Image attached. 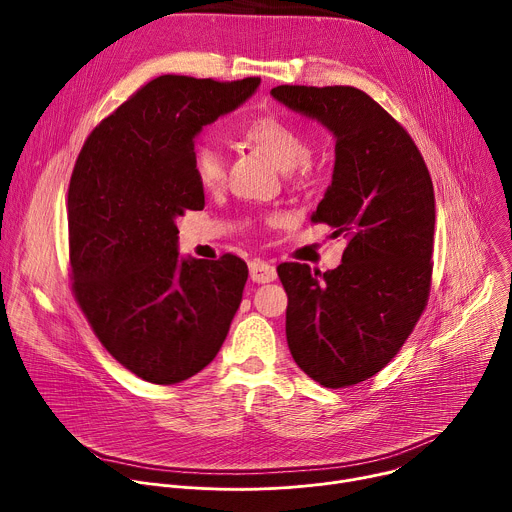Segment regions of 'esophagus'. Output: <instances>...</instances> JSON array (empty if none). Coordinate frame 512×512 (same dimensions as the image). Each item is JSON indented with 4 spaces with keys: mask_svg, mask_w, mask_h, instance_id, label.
I'll use <instances>...</instances> for the list:
<instances>
[{
    "mask_svg": "<svg viewBox=\"0 0 512 512\" xmlns=\"http://www.w3.org/2000/svg\"><path fill=\"white\" fill-rule=\"evenodd\" d=\"M249 275H251L253 283H269L277 277V271H275L273 265L255 259V261L249 263Z\"/></svg>",
    "mask_w": 512,
    "mask_h": 512,
    "instance_id": "esophagus-1",
    "label": "esophagus"
}]
</instances>
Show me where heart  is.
<instances>
[{"mask_svg": "<svg viewBox=\"0 0 512 512\" xmlns=\"http://www.w3.org/2000/svg\"><path fill=\"white\" fill-rule=\"evenodd\" d=\"M243 137L263 152L279 170H289L298 180L312 178L320 164L308 152L306 133L277 115H259L245 123ZM225 152L212 141L196 143L192 150V168L202 188L214 190L225 180Z\"/></svg>", "mask_w": 512, "mask_h": 512, "instance_id": "b5f03b06", "label": "heart"}]
</instances>
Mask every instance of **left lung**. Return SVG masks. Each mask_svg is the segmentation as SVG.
<instances>
[{
  "instance_id": "1",
  "label": "left lung",
  "mask_w": 512,
  "mask_h": 512,
  "mask_svg": "<svg viewBox=\"0 0 512 512\" xmlns=\"http://www.w3.org/2000/svg\"><path fill=\"white\" fill-rule=\"evenodd\" d=\"M271 95L336 137L332 184L312 223L348 241L322 273L283 263L285 336L298 367L328 389L385 369L427 306L435 198L411 135L354 87L281 85Z\"/></svg>"
}]
</instances>
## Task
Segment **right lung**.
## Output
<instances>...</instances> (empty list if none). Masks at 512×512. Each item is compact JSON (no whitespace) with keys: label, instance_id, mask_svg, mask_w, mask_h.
<instances>
[{"label":"right lung","instance_id":"obj_1","mask_svg":"<svg viewBox=\"0 0 512 512\" xmlns=\"http://www.w3.org/2000/svg\"><path fill=\"white\" fill-rule=\"evenodd\" d=\"M259 83L158 77L93 129L72 170V294L107 352L148 383L200 373L239 310L247 263L178 257L176 218L204 208L194 137Z\"/></svg>","mask_w":512,"mask_h":512}]
</instances>
